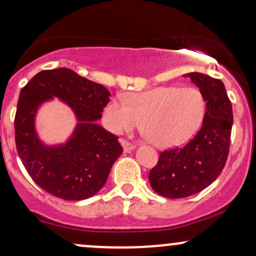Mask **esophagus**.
Listing matches in <instances>:
<instances>
[{"instance_id":"esophagus-1","label":"esophagus","mask_w":256,"mask_h":256,"mask_svg":"<svg viewBox=\"0 0 256 256\" xmlns=\"http://www.w3.org/2000/svg\"><path fill=\"white\" fill-rule=\"evenodd\" d=\"M120 144H122V146H123V150H124V152H127V154L136 148V145L127 142V140H120Z\"/></svg>"}]
</instances>
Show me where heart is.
<instances>
[{
  "mask_svg": "<svg viewBox=\"0 0 256 256\" xmlns=\"http://www.w3.org/2000/svg\"><path fill=\"white\" fill-rule=\"evenodd\" d=\"M206 99L194 87H160L114 98L104 108V122L112 133L132 130L142 122L148 139L158 148L185 142L200 128Z\"/></svg>",
  "mask_w": 256,
  "mask_h": 256,
  "instance_id": "1",
  "label": "heart"
}]
</instances>
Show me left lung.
Instances as JSON below:
<instances>
[{"label": "left lung", "instance_id": "8db88e82", "mask_svg": "<svg viewBox=\"0 0 256 256\" xmlns=\"http://www.w3.org/2000/svg\"><path fill=\"white\" fill-rule=\"evenodd\" d=\"M184 76L202 92L206 114L194 139L182 148L160 152L158 162L148 174L154 192L172 200L204 190L219 176L228 157L234 123L231 102L220 80L200 72Z\"/></svg>", "mask_w": 256, "mask_h": 256}]
</instances>
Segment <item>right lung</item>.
I'll return each mask as SVG.
<instances>
[{"label": "right lung", "mask_w": 256, "mask_h": 256, "mask_svg": "<svg viewBox=\"0 0 256 256\" xmlns=\"http://www.w3.org/2000/svg\"><path fill=\"white\" fill-rule=\"evenodd\" d=\"M56 96L72 106L79 120L76 130L62 146L48 148L36 139L33 120L36 108ZM104 86L66 68L38 72L20 90L14 136L25 169L42 190L66 200H81L105 185L123 148L118 136L96 120L110 102Z\"/></svg>", "instance_id": "right-lung-1"}]
</instances>
